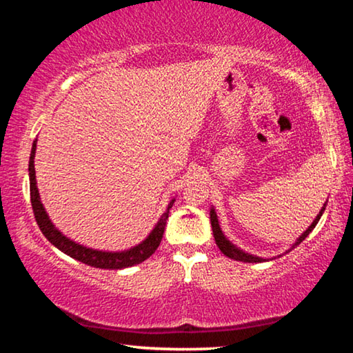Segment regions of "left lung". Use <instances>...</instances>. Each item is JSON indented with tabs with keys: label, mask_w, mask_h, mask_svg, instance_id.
I'll return each instance as SVG.
<instances>
[{
	"label": "left lung",
	"mask_w": 353,
	"mask_h": 353,
	"mask_svg": "<svg viewBox=\"0 0 353 353\" xmlns=\"http://www.w3.org/2000/svg\"><path fill=\"white\" fill-rule=\"evenodd\" d=\"M325 205H327V202H325L324 205H322L319 214L314 218L313 223L310 224L308 229H307L305 232H303V234H302L301 236L297 238L294 244H292L291 249H294L296 246H299V244H301V243H302L303 240H305V238L310 235V232H312V230L314 229V227H316V224L319 223L322 213H324V210H325ZM210 223H212V230H213L214 241H216L219 250H221V252H223L225 256H229V259H232V260L244 261V263H261V261H266V259H261V256H256V255H252V254H249V252H244L243 249L235 246V244L232 243V241L229 240V238H227V236L223 234V230H221V227H219L218 214H216V212H214L213 207L210 208ZM291 249L286 250V254H288Z\"/></svg>",
	"instance_id": "8db88e82"
}]
</instances>
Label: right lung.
Wrapping results in <instances>:
<instances>
[{
    "instance_id": "obj_1",
    "label": "right lung",
    "mask_w": 353,
    "mask_h": 353,
    "mask_svg": "<svg viewBox=\"0 0 353 353\" xmlns=\"http://www.w3.org/2000/svg\"><path fill=\"white\" fill-rule=\"evenodd\" d=\"M35 149H37V140H34L32 143L31 157H29V188H31V204H32L35 221H37L41 234L45 235L46 240L50 241L52 246H56L59 250H62L63 254L70 255L71 259H74L81 263H85L88 266L99 268V270H123V268L139 265V263L145 261L155 252V250H157L160 241H162L170 208L172 207V204H174L176 199L170 201L165 213L160 216L157 224H155V227L151 230V234H149L140 244H137V246L126 250H118V252H107V250L87 248L83 246V244L76 243L71 240V238L65 236L62 232L52 224L50 216H48L45 207L40 201L37 181H35V168H34Z\"/></svg>"
}]
</instances>
